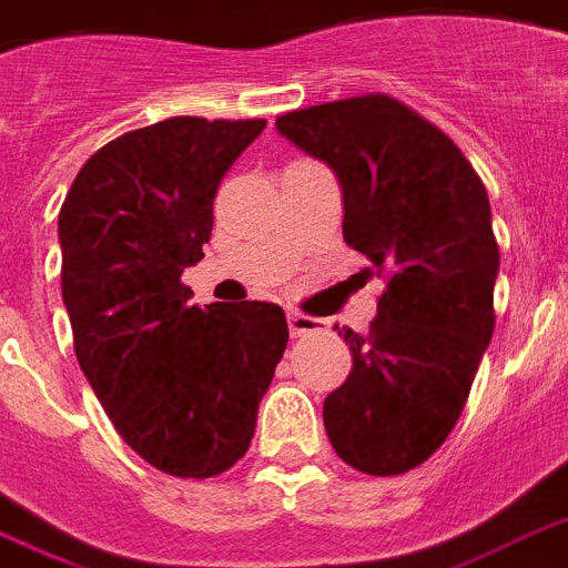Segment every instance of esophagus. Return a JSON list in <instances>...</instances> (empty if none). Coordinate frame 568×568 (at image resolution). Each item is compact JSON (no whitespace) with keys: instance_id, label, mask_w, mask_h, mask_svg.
Returning <instances> with one entry per match:
<instances>
[{"instance_id":"34e87169","label":"esophagus","mask_w":568,"mask_h":568,"mask_svg":"<svg viewBox=\"0 0 568 568\" xmlns=\"http://www.w3.org/2000/svg\"><path fill=\"white\" fill-rule=\"evenodd\" d=\"M288 329H292L294 338H301V336H310V333L327 329V321L312 318V315H303V312H288Z\"/></svg>"}]
</instances>
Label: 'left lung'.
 <instances>
[{
  "instance_id": "1",
  "label": "left lung",
  "mask_w": 568,
  "mask_h": 568,
  "mask_svg": "<svg viewBox=\"0 0 568 568\" xmlns=\"http://www.w3.org/2000/svg\"><path fill=\"white\" fill-rule=\"evenodd\" d=\"M276 129L333 168L345 241L388 280L368 336L336 327L354 368L324 427L356 471L404 475L448 439L493 338L489 196L459 146L386 93L288 111Z\"/></svg>"
}]
</instances>
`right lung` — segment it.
Segmentation results:
<instances>
[{
	"mask_svg": "<svg viewBox=\"0 0 568 568\" xmlns=\"http://www.w3.org/2000/svg\"><path fill=\"white\" fill-rule=\"evenodd\" d=\"M265 120L171 118L82 164L58 214L75 359L114 430L164 475L214 477L250 448L288 342L276 303L191 306L212 203Z\"/></svg>",
	"mask_w": 568,
	"mask_h": 568,
	"instance_id": "obj_1",
	"label": "right lung"
}]
</instances>
